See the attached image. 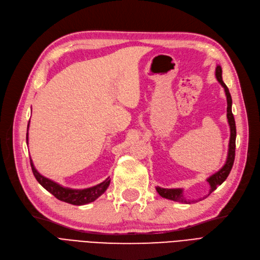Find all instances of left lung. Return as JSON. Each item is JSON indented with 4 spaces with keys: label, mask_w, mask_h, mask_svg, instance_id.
Listing matches in <instances>:
<instances>
[{
    "label": "left lung",
    "mask_w": 260,
    "mask_h": 260,
    "mask_svg": "<svg viewBox=\"0 0 260 260\" xmlns=\"http://www.w3.org/2000/svg\"><path fill=\"white\" fill-rule=\"evenodd\" d=\"M216 77L218 81L220 82L225 91V95H226V103H228V107H226V117H228V121H229L230 124V130H231V137H230V144H229V154H228V158H226V162L224 166L220 169L218 172H216L215 175H212L207 181L210 184V193L214 192L216 188L222 184L223 181L229 176L230 171L233 167V162H234V158H235V138H237V127H235V120L234 117L232 114V99H231V94L229 92V89L225 85V83L222 81V70L221 67L217 66L216 68ZM156 191L158 192V194L165 199H168L171 201H176V202H180V203H185V204H191V201H186L184 199V196L182 194V190L180 188H162V187H156ZM209 195V194H208ZM195 202V201H193Z\"/></svg>",
    "instance_id": "1"
}]
</instances>
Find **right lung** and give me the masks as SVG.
Instances as JSON below:
<instances>
[{
  "mask_svg": "<svg viewBox=\"0 0 260 260\" xmlns=\"http://www.w3.org/2000/svg\"><path fill=\"white\" fill-rule=\"evenodd\" d=\"M27 140H28V133H27ZM30 165H31V169H32L35 178L46 191H49L51 194H53L57 200L68 204H72V205H84V204L95 201L100 195H102L106 191V188L109 185V182H111V180L107 179L106 181H104V182L100 183L96 186L84 188V190H72V188L62 187L59 184L53 182L52 180H49L48 178H44L43 176H41L36 170L31 159H30Z\"/></svg>",
  "mask_w": 260,
  "mask_h": 260,
  "instance_id": "right-lung-1",
  "label": "right lung"
}]
</instances>
